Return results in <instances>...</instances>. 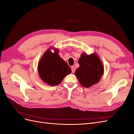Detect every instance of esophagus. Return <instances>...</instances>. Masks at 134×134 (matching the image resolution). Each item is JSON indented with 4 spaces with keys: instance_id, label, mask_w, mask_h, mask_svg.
<instances>
[{
    "instance_id": "obj_1",
    "label": "esophagus",
    "mask_w": 134,
    "mask_h": 134,
    "mask_svg": "<svg viewBox=\"0 0 134 134\" xmlns=\"http://www.w3.org/2000/svg\"><path fill=\"white\" fill-rule=\"evenodd\" d=\"M71 71H72V73H74V72H75V67H74V66H71Z\"/></svg>"
}]
</instances>
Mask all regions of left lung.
<instances>
[{
  "label": "left lung",
  "instance_id": "left-lung-1",
  "mask_svg": "<svg viewBox=\"0 0 134 134\" xmlns=\"http://www.w3.org/2000/svg\"><path fill=\"white\" fill-rule=\"evenodd\" d=\"M78 63L79 67L76 70L75 75L82 86L89 88L99 82L103 74L104 66L98 55L83 53Z\"/></svg>",
  "mask_w": 134,
  "mask_h": 134
}]
</instances>
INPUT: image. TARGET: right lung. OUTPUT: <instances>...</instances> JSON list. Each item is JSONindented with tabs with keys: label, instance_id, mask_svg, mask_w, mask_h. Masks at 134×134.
Returning a JSON list of instances; mask_svg holds the SVG:
<instances>
[{
	"label": "right lung",
	"instance_id": "obj_1",
	"mask_svg": "<svg viewBox=\"0 0 134 134\" xmlns=\"http://www.w3.org/2000/svg\"><path fill=\"white\" fill-rule=\"evenodd\" d=\"M48 48L39 61L37 66L40 78L50 86L61 83L65 76L71 73V69L59 55V50L54 48V52Z\"/></svg>",
	"mask_w": 134,
	"mask_h": 134
}]
</instances>
